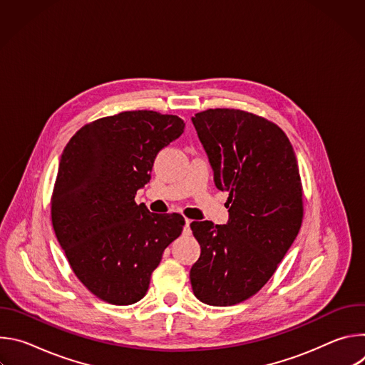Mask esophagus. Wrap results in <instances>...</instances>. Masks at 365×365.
Segmentation results:
<instances>
[{"label":"esophagus","instance_id":"34e87169","mask_svg":"<svg viewBox=\"0 0 365 365\" xmlns=\"http://www.w3.org/2000/svg\"><path fill=\"white\" fill-rule=\"evenodd\" d=\"M190 224H192L190 220H186V221H185V230H183V234H185V235H190Z\"/></svg>","mask_w":365,"mask_h":365}]
</instances>
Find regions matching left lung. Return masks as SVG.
Masks as SVG:
<instances>
[{"instance_id": "8db88e82", "label": "left lung", "mask_w": 365, "mask_h": 365, "mask_svg": "<svg viewBox=\"0 0 365 365\" xmlns=\"http://www.w3.org/2000/svg\"><path fill=\"white\" fill-rule=\"evenodd\" d=\"M192 123L227 190L225 225L193 221L200 257L190 269L195 296L232 306L262 289L299 234L303 189L293 147L274 123L234 108L195 114Z\"/></svg>"}]
</instances>
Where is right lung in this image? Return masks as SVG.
Masks as SVG:
<instances>
[{"label":"right lung","instance_id":"obj_1","mask_svg":"<svg viewBox=\"0 0 365 365\" xmlns=\"http://www.w3.org/2000/svg\"><path fill=\"white\" fill-rule=\"evenodd\" d=\"M183 130L178 115L124 111L83 125L62 153L51 224L75 276L103 302L143 299L163 251L182 234L180 214H153L134 197L155 155Z\"/></svg>","mask_w":365,"mask_h":365}]
</instances>
